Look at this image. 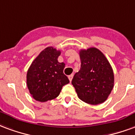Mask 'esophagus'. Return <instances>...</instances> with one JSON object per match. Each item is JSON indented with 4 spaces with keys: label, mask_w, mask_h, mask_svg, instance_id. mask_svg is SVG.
<instances>
[{
    "label": "esophagus",
    "mask_w": 135,
    "mask_h": 135,
    "mask_svg": "<svg viewBox=\"0 0 135 135\" xmlns=\"http://www.w3.org/2000/svg\"><path fill=\"white\" fill-rule=\"evenodd\" d=\"M73 74L70 75H69V76H68L69 80H70V82H71V81H72V79H73Z\"/></svg>",
    "instance_id": "34e87169"
}]
</instances>
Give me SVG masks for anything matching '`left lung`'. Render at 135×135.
<instances>
[{
	"instance_id": "obj_1",
	"label": "left lung",
	"mask_w": 135,
	"mask_h": 135,
	"mask_svg": "<svg viewBox=\"0 0 135 135\" xmlns=\"http://www.w3.org/2000/svg\"><path fill=\"white\" fill-rule=\"evenodd\" d=\"M80 69L75 74L72 84L80 100L92 105L102 104L112 92L114 76L111 65L95 47L79 52Z\"/></svg>"
}]
</instances>
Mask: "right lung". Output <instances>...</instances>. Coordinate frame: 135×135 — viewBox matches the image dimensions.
Segmentation results:
<instances>
[{
	"mask_svg": "<svg viewBox=\"0 0 135 135\" xmlns=\"http://www.w3.org/2000/svg\"><path fill=\"white\" fill-rule=\"evenodd\" d=\"M61 52L52 47L42 51L29 67L26 75V84L32 97L40 102L52 100L60 93L62 86L69 83L63 73L64 62L57 58Z\"/></svg>",
	"mask_w": 135,
	"mask_h": 135,
	"instance_id": "1",
	"label": "right lung"
}]
</instances>
